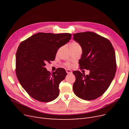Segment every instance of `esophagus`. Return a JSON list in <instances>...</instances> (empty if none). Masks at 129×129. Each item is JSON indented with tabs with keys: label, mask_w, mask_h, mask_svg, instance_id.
<instances>
[{
	"label": "esophagus",
	"mask_w": 129,
	"mask_h": 129,
	"mask_svg": "<svg viewBox=\"0 0 129 129\" xmlns=\"http://www.w3.org/2000/svg\"><path fill=\"white\" fill-rule=\"evenodd\" d=\"M66 73L67 74H71V73H72V71L71 70H69V69H66Z\"/></svg>",
	"instance_id": "1"
}]
</instances>
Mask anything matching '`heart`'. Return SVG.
I'll return each mask as SVG.
<instances>
[{
  "instance_id": "b5f03b06",
  "label": "heart",
  "mask_w": 129,
  "mask_h": 129,
  "mask_svg": "<svg viewBox=\"0 0 129 129\" xmlns=\"http://www.w3.org/2000/svg\"><path fill=\"white\" fill-rule=\"evenodd\" d=\"M78 46H80V45L78 43H77L76 42H73L71 43L70 45V47H78ZM65 65L67 67H71L72 66V64L69 63H66Z\"/></svg>"
}]
</instances>
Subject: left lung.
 Wrapping results in <instances>:
<instances>
[{
	"instance_id": "8db88e82",
	"label": "left lung",
	"mask_w": 129,
	"mask_h": 129,
	"mask_svg": "<svg viewBox=\"0 0 129 129\" xmlns=\"http://www.w3.org/2000/svg\"><path fill=\"white\" fill-rule=\"evenodd\" d=\"M73 39L82 49L79 60L80 69L90 71L86 75L79 71L73 72L76 77L73 91L81 99L94 100L103 95L114 77L117 69L114 50L109 40L92 32L73 34Z\"/></svg>"
}]
</instances>
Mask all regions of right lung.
<instances>
[{
	"label": "right lung",
	"mask_w": 129,
	"mask_h": 129,
	"mask_svg": "<svg viewBox=\"0 0 129 129\" xmlns=\"http://www.w3.org/2000/svg\"><path fill=\"white\" fill-rule=\"evenodd\" d=\"M70 33L40 32L20 44L16 55V72L23 88L33 98L47 103L59 95V84L67 75L64 69L51 73L45 67L55 58L61 46L71 39Z\"/></svg>",
	"instance_id": "add662e5"
}]
</instances>
